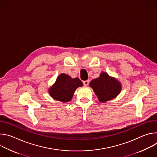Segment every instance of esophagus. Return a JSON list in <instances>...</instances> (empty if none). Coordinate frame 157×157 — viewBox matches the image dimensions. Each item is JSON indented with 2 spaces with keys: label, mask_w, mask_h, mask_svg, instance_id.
I'll use <instances>...</instances> for the list:
<instances>
[{
  "label": "esophagus",
  "mask_w": 157,
  "mask_h": 157,
  "mask_svg": "<svg viewBox=\"0 0 157 157\" xmlns=\"http://www.w3.org/2000/svg\"><path fill=\"white\" fill-rule=\"evenodd\" d=\"M82 82H83V84H84V86H87L89 83V80L87 79V80H86V81H83Z\"/></svg>",
  "instance_id": "34e87169"
}]
</instances>
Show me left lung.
<instances>
[{
    "mask_svg": "<svg viewBox=\"0 0 157 157\" xmlns=\"http://www.w3.org/2000/svg\"><path fill=\"white\" fill-rule=\"evenodd\" d=\"M101 102L115 98L121 91V84L115 78L102 72L100 76L92 80L89 84Z\"/></svg>",
    "mask_w": 157,
    "mask_h": 157,
    "instance_id": "8db88e82",
    "label": "left lung"
}]
</instances>
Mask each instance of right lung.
<instances>
[{
    "label": "right lung",
    "instance_id": "obj_1",
    "mask_svg": "<svg viewBox=\"0 0 157 157\" xmlns=\"http://www.w3.org/2000/svg\"><path fill=\"white\" fill-rule=\"evenodd\" d=\"M82 81L78 78L72 79L65 74H61L56 79V82L49 89L50 96L57 101L63 102L71 100L77 87L82 86Z\"/></svg>",
    "mask_w": 157,
    "mask_h": 157
}]
</instances>
